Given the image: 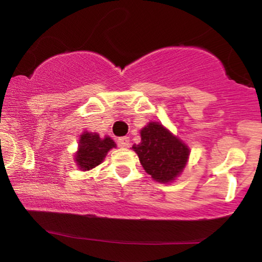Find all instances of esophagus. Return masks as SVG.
Listing matches in <instances>:
<instances>
[{
  "mask_svg": "<svg viewBox=\"0 0 262 262\" xmlns=\"http://www.w3.org/2000/svg\"><path fill=\"white\" fill-rule=\"evenodd\" d=\"M130 145V140L128 137H122L118 139V146L119 148H129Z\"/></svg>",
  "mask_w": 262,
  "mask_h": 262,
  "instance_id": "esophagus-1",
  "label": "esophagus"
}]
</instances>
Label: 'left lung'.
Wrapping results in <instances>:
<instances>
[{
  "instance_id": "left-lung-1",
  "label": "left lung",
  "mask_w": 262,
  "mask_h": 262,
  "mask_svg": "<svg viewBox=\"0 0 262 262\" xmlns=\"http://www.w3.org/2000/svg\"><path fill=\"white\" fill-rule=\"evenodd\" d=\"M141 141L132 149L146 173L161 183L173 182L185 170L189 148L159 122H149L140 130Z\"/></svg>"
}]
</instances>
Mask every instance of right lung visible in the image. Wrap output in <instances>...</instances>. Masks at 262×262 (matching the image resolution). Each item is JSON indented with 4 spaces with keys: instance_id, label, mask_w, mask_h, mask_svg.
<instances>
[{
    "instance_id": "obj_1",
    "label": "right lung",
    "mask_w": 262,
    "mask_h": 262,
    "mask_svg": "<svg viewBox=\"0 0 262 262\" xmlns=\"http://www.w3.org/2000/svg\"><path fill=\"white\" fill-rule=\"evenodd\" d=\"M116 143L111 137L101 138L97 133L83 132L80 135L79 148L75 152L74 161L81 171H89L104 160L111 149L116 148Z\"/></svg>"
}]
</instances>
